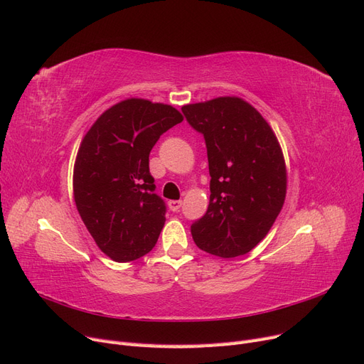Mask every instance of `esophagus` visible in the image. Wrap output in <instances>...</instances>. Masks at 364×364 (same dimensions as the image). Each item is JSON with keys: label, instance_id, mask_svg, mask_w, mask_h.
<instances>
[{"label": "esophagus", "instance_id": "esophagus-1", "mask_svg": "<svg viewBox=\"0 0 364 364\" xmlns=\"http://www.w3.org/2000/svg\"><path fill=\"white\" fill-rule=\"evenodd\" d=\"M181 206H182L181 200H170L168 202V208H170V211H173V213H178Z\"/></svg>", "mask_w": 364, "mask_h": 364}]
</instances>
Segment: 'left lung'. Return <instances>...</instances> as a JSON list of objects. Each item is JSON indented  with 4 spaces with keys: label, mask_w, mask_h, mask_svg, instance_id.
<instances>
[{
    "label": "left lung",
    "mask_w": 364,
    "mask_h": 364,
    "mask_svg": "<svg viewBox=\"0 0 364 364\" xmlns=\"http://www.w3.org/2000/svg\"><path fill=\"white\" fill-rule=\"evenodd\" d=\"M188 124L203 135L209 205L191 225L197 247L222 258L250 252L281 213L287 173L279 142L255 107L238 97L186 105Z\"/></svg>",
    "instance_id": "obj_1"
}]
</instances>
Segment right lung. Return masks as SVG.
I'll list each match as a JSON object with an SVG mask.
<instances>
[{
  "instance_id": "add662e5",
  "label": "right lung",
  "mask_w": 364,
  "mask_h": 364,
  "mask_svg": "<svg viewBox=\"0 0 364 364\" xmlns=\"http://www.w3.org/2000/svg\"><path fill=\"white\" fill-rule=\"evenodd\" d=\"M173 106L129 98L87 130L74 165V200L97 246L118 262L144 257L159 238L167 206L155 193L149 155L179 124Z\"/></svg>"
}]
</instances>
